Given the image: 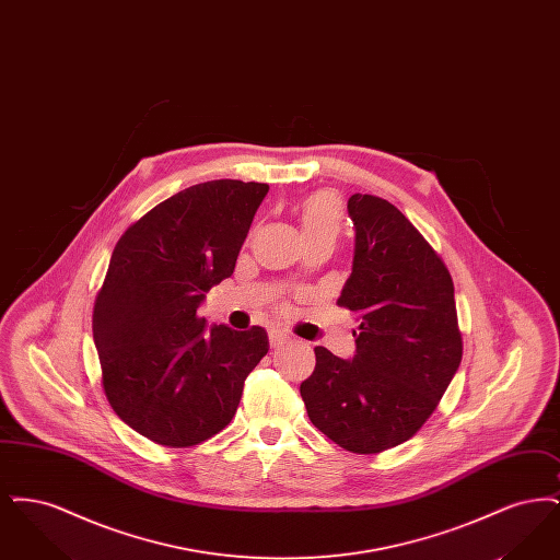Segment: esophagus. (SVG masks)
I'll return each instance as SVG.
<instances>
[{
    "mask_svg": "<svg viewBox=\"0 0 560 560\" xmlns=\"http://www.w3.org/2000/svg\"><path fill=\"white\" fill-rule=\"evenodd\" d=\"M268 340H270V347H281V345L288 342V334H283V331H279V329H270V331H268Z\"/></svg>",
    "mask_w": 560,
    "mask_h": 560,
    "instance_id": "obj_1",
    "label": "esophagus"
}]
</instances>
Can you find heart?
I'll return each mask as SVG.
<instances>
[{"mask_svg":"<svg viewBox=\"0 0 560 560\" xmlns=\"http://www.w3.org/2000/svg\"><path fill=\"white\" fill-rule=\"evenodd\" d=\"M304 224L311 237H334L336 233V215H334V206L327 199L315 201L304 215Z\"/></svg>","mask_w":560,"mask_h":560,"instance_id":"heart-1","label":"heart"}]
</instances>
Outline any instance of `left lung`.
Here are the masks:
<instances>
[{"instance_id":"left-lung-1","label":"left lung","mask_w":560,"mask_h":560,"mask_svg":"<svg viewBox=\"0 0 560 560\" xmlns=\"http://www.w3.org/2000/svg\"><path fill=\"white\" fill-rule=\"evenodd\" d=\"M352 272L338 298L359 323L354 357L315 348L300 384L308 418L352 453L411 439L436 409L462 361L452 275L386 199L354 192Z\"/></svg>"}]
</instances>
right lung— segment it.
<instances>
[{
  "label": "right lung",
  "instance_id": "right-lung-1",
  "mask_svg": "<svg viewBox=\"0 0 560 560\" xmlns=\"http://www.w3.org/2000/svg\"><path fill=\"white\" fill-rule=\"evenodd\" d=\"M268 185L212 180L161 201L117 241L92 331L113 411L167 447L226 427L243 382L268 352L262 327L237 331L199 317L231 277Z\"/></svg>",
  "mask_w": 560,
  "mask_h": 560
}]
</instances>
